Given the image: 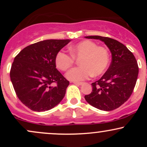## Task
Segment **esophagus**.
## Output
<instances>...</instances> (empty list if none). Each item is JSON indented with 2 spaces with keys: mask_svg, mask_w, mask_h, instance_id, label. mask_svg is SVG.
Returning <instances> with one entry per match:
<instances>
[{
  "mask_svg": "<svg viewBox=\"0 0 147 147\" xmlns=\"http://www.w3.org/2000/svg\"><path fill=\"white\" fill-rule=\"evenodd\" d=\"M73 84H75V85H77V86H82L84 83L83 82H73Z\"/></svg>",
  "mask_w": 147,
  "mask_h": 147,
  "instance_id": "1",
  "label": "esophagus"
}]
</instances>
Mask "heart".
<instances>
[{
    "mask_svg": "<svg viewBox=\"0 0 147 147\" xmlns=\"http://www.w3.org/2000/svg\"><path fill=\"white\" fill-rule=\"evenodd\" d=\"M71 55L59 51L55 57L57 68L66 71L75 63V58L80 59L81 66L71 69L66 74L67 79L81 82L91 76L97 77L105 72L109 65V54L105 48L97 46L93 41L86 40L69 48Z\"/></svg>",
    "mask_w": 147,
    "mask_h": 147,
    "instance_id": "heart-1",
    "label": "heart"
}]
</instances>
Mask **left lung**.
I'll return each instance as SVG.
<instances>
[{"label": "left lung", "mask_w": 147, "mask_h": 147, "mask_svg": "<svg viewBox=\"0 0 147 147\" xmlns=\"http://www.w3.org/2000/svg\"><path fill=\"white\" fill-rule=\"evenodd\" d=\"M85 38L104 42L111 52L112 61L105 74L91 84V93L84 97L88 104L99 110H115L132 94L139 72L137 61L132 52L117 40L101 36Z\"/></svg>", "instance_id": "8db88e82"}]
</instances>
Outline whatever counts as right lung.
<instances>
[{"label": "right lung", "instance_id": "add662e5", "mask_svg": "<svg viewBox=\"0 0 147 147\" xmlns=\"http://www.w3.org/2000/svg\"><path fill=\"white\" fill-rule=\"evenodd\" d=\"M70 41L37 42L23 49L14 58L10 70L11 82L18 99L31 110H50L65 96L69 82L56 68L55 57Z\"/></svg>", "mask_w": 147, "mask_h": 147}]
</instances>
